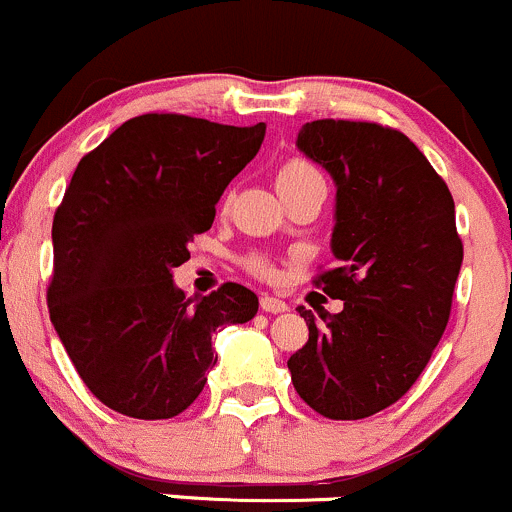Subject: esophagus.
<instances>
[{
  "instance_id": "1",
  "label": "esophagus",
  "mask_w": 512,
  "mask_h": 512,
  "mask_svg": "<svg viewBox=\"0 0 512 512\" xmlns=\"http://www.w3.org/2000/svg\"><path fill=\"white\" fill-rule=\"evenodd\" d=\"M261 310L263 313H286L288 310V305H286V300H281V298H273V295H261Z\"/></svg>"
}]
</instances>
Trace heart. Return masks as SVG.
<instances>
[{
	"mask_svg": "<svg viewBox=\"0 0 512 512\" xmlns=\"http://www.w3.org/2000/svg\"><path fill=\"white\" fill-rule=\"evenodd\" d=\"M310 182H323V175H320L318 167L313 162L303 160V157H293V160H286L278 170V189L286 192V189L303 187V184ZM246 268L258 278H273L276 276V268H273V261L263 254H251L246 258Z\"/></svg>",
	"mask_w": 512,
	"mask_h": 512,
	"instance_id": "b5f03b06",
	"label": "heart"
}]
</instances>
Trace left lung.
Wrapping results in <instances>:
<instances>
[{
    "instance_id": "left-lung-1",
    "label": "left lung",
    "mask_w": 512,
    "mask_h": 512,
    "mask_svg": "<svg viewBox=\"0 0 512 512\" xmlns=\"http://www.w3.org/2000/svg\"><path fill=\"white\" fill-rule=\"evenodd\" d=\"M300 152L335 179L333 254L315 276L335 315L298 308L308 342L288 360L295 392L328 419H365L412 389L451 315L463 261L446 182L404 133L360 120H313Z\"/></svg>"
}]
</instances>
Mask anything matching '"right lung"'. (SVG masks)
<instances>
[{"label":"right lung","instance_id":"1","mask_svg":"<svg viewBox=\"0 0 512 512\" xmlns=\"http://www.w3.org/2000/svg\"><path fill=\"white\" fill-rule=\"evenodd\" d=\"M251 128L145 113L83 155L54 214L49 315L86 387L113 412L172 419L217 365L212 335L249 323L239 283L187 298L172 268L189 258L217 202L261 147Z\"/></svg>","mask_w":512,"mask_h":512}]
</instances>
